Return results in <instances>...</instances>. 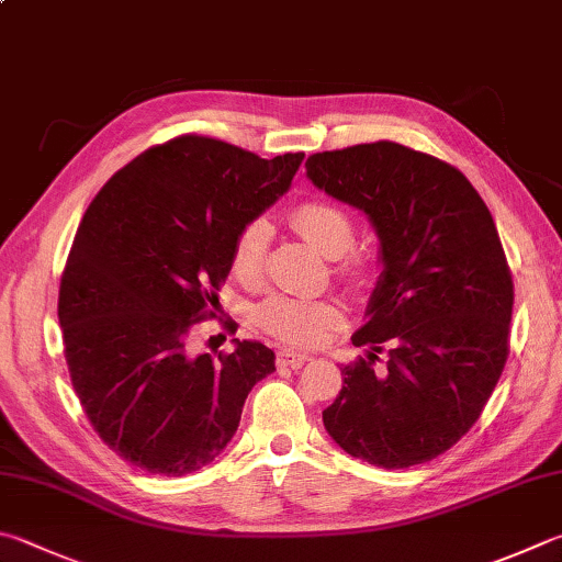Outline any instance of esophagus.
<instances>
[{"mask_svg": "<svg viewBox=\"0 0 562 562\" xmlns=\"http://www.w3.org/2000/svg\"><path fill=\"white\" fill-rule=\"evenodd\" d=\"M307 361H310L307 353H300L294 349H282L278 353V366H290V369H302Z\"/></svg>", "mask_w": 562, "mask_h": 562, "instance_id": "34e87169", "label": "esophagus"}]
</instances>
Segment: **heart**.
<instances>
[{
    "label": "heart",
    "mask_w": 562,
    "mask_h": 562,
    "mask_svg": "<svg viewBox=\"0 0 562 562\" xmlns=\"http://www.w3.org/2000/svg\"><path fill=\"white\" fill-rule=\"evenodd\" d=\"M292 228L319 250L326 258H339V272L351 280H361L366 274V260L361 255H351L353 246V221L341 206L331 201L310 199L294 206L290 213ZM270 228L265 221H250L238 233L233 243L231 265L236 278L243 282H255L262 274L265 248H268ZM341 312L326 300H297L274 294L265 300L258 310V322L268 334L280 341L294 346H314L324 339L331 326L339 324Z\"/></svg>",
    "instance_id": "obj_1"
}]
</instances>
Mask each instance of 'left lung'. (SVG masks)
Returning <instances> with one entry per match:
<instances>
[{"label":"left lung","mask_w":562,"mask_h":562,"mask_svg":"<svg viewBox=\"0 0 562 562\" xmlns=\"http://www.w3.org/2000/svg\"><path fill=\"white\" fill-rule=\"evenodd\" d=\"M307 177L366 213L381 274L322 413L346 454L383 469L430 462L469 432L502 379L514 282L492 213L462 171L395 142L307 159ZM385 372H375L382 346Z\"/></svg>","instance_id":"obj_1"}]
</instances>
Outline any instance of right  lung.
<instances>
[{
	"label": "right lung",
	"instance_id": "add662e5",
	"mask_svg": "<svg viewBox=\"0 0 562 562\" xmlns=\"http://www.w3.org/2000/svg\"><path fill=\"white\" fill-rule=\"evenodd\" d=\"M302 159L183 135L142 151L88 206L58 322L78 401L125 462L165 476L206 467L274 371L260 341L209 356L191 353L189 336L218 304L238 233L288 193Z\"/></svg>",
	"mask_w": 562,
	"mask_h": 562
}]
</instances>
